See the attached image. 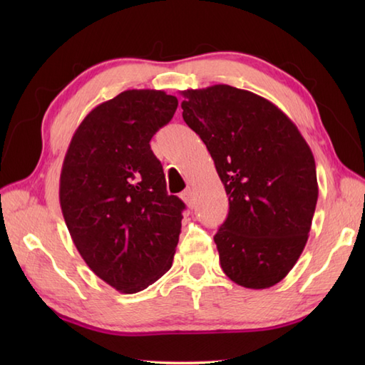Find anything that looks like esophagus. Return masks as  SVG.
Here are the masks:
<instances>
[{"label":"esophagus","instance_id":"34e87169","mask_svg":"<svg viewBox=\"0 0 365 365\" xmlns=\"http://www.w3.org/2000/svg\"><path fill=\"white\" fill-rule=\"evenodd\" d=\"M180 197L185 200V204H187L188 207L195 205V191H192V188L188 187L187 190H185V191L182 192Z\"/></svg>","mask_w":365,"mask_h":365}]
</instances>
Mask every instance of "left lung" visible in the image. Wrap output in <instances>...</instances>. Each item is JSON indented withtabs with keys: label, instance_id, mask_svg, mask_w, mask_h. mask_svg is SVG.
Listing matches in <instances>:
<instances>
[{
	"label": "left lung",
	"instance_id": "obj_1",
	"mask_svg": "<svg viewBox=\"0 0 365 365\" xmlns=\"http://www.w3.org/2000/svg\"><path fill=\"white\" fill-rule=\"evenodd\" d=\"M182 115L202 139L229 196L215 235L221 268L246 289L289 274L319 199L315 160L298 127L254 92L215 84L182 91Z\"/></svg>",
	"mask_w": 365,
	"mask_h": 365
}]
</instances>
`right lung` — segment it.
I'll list each match as a JSON object with an SVG mask.
<instances>
[{"mask_svg": "<svg viewBox=\"0 0 365 365\" xmlns=\"http://www.w3.org/2000/svg\"><path fill=\"white\" fill-rule=\"evenodd\" d=\"M177 105L165 91H123L83 119L66 152L67 229L88 267L120 293L147 289L173 267L185 204L168 195L149 143Z\"/></svg>", "mask_w": 365, "mask_h": 365, "instance_id": "obj_1", "label": "right lung"}]
</instances>
